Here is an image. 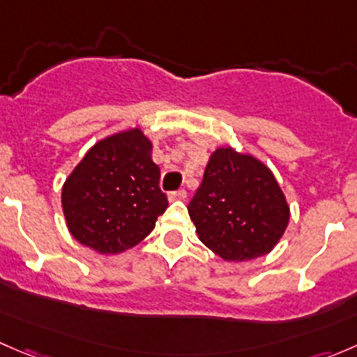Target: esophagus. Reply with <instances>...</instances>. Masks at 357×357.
<instances>
[{
    "label": "esophagus",
    "mask_w": 357,
    "mask_h": 357,
    "mask_svg": "<svg viewBox=\"0 0 357 357\" xmlns=\"http://www.w3.org/2000/svg\"><path fill=\"white\" fill-rule=\"evenodd\" d=\"M186 199V190H178V192L169 193V200H185Z\"/></svg>",
    "instance_id": "esophagus-1"
}]
</instances>
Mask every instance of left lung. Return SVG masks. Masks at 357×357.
I'll return each instance as SVG.
<instances>
[{
    "label": "left lung",
    "mask_w": 357,
    "mask_h": 357,
    "mask_svg": "<svg viewBox=\"0 0 357 357\" xmlns=\"http://www.w3.org/2000/svg\"><path fill=\"white\" fill-rule=\"evenodd\" d=\"M202 243L225 261H250L273 250L290 208L273 172L252 155L218 149L188 204Z\"/></svg>",
    "instance_id": "8db88e82"
}]
</instances>
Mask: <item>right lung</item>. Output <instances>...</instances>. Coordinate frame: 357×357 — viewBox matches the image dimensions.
Listing matches in <instances>:
<instances>
[{"mask_svg":"<svg viewBox=\"0 0 357 357\" xmlns=\"http://www.w3.org/2000/svg\"><path fill=\"white\" fill-rule=\"evenodd\" d=\"M158 179L152 143L139 129L102 139L63 185L68 231L100 254H119L138 245L169 205Z\"/></svg>","mask_w":357,"mask_h":357,"instance_id":"add662e5","label":"right lung"}]
</instances>
